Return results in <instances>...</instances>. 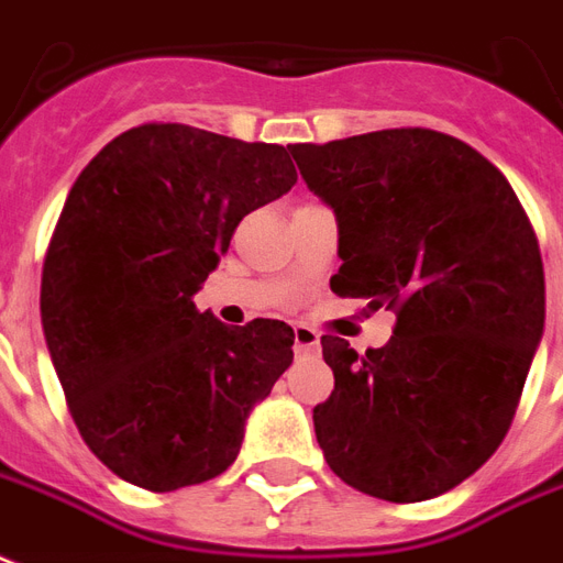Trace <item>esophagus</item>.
Wrapping results in <instances>:
<instances>
[{"mask_svg":"<svg viewBox=\"0 0 563 563\" xmlns=\"http://www.w3.org/2000/svg\"><path fill=\"white\" fill-rule=\"evenodd\" d=\"M321 345V336L307 324H295V351L298 354H316Z\"/></svg>","mask_w":563,"mask_h":563,"instance_id":"34e87169","label":"esophagus"}]
</instances>
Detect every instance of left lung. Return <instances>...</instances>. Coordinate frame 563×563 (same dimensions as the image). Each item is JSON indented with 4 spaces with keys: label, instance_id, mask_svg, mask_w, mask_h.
<instances>
[{
    "label": "left lung",
    "instance_id": "1",
    "mask_svg": "<svg viewBox=\"0 0 563 563\" xmlns=\"http://www.w3.org/2000/svg\"><path fill=\"white\" fill-rule=\"evenodd\" d=\"M339 227V298L396 310L366 357L321 336L333 393L312 410L328 466L386 501H424L487 463L543 336L540 247L499 167L434 129L289 144Z\"/></svg>",
    "mask_w": 563,
    "mask_h": 563
}]
</instances>
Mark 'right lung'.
I'll return each mask as SVG.
<instances>
[{"instance_id":"obj_1","label":"right lung","mask_w":563,"mask_h":563,"mask_svg":"<svg viewBox=\"0 0 563 563\" xmlns=\"http://www.w3.org/2000/svg\"><path fill=\"white\" fill-rule=\"evenodd\" d=\"M298 183L280 144L144 123L73 183L41 277V321L81 440L123 482L170 493L235 461L291 366L286 321L227 328L195 307L244 214Z\"/></svg>"}]
</instances>
